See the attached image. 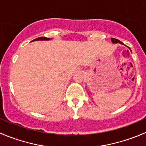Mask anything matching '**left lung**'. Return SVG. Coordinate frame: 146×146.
I'll return each instance as SVG.
<instances>
[{
	"mask_svg": "<svg viewBox=\"0 0 146 146\" xmlns=\"http://www.w3.org/2000/svg\"><path fill=\"white\" fill-rule=\"evenodd\" d=\"M111 41H112V43H120V44H122V45H124L123 43H122V42L121 41H120V40H118V39H115V38H111ZM124 46H125V45H124ZM129 49L130 50H131V48H129Z\"/></svg>",
	"mask_w": 146,
	"mask_h": 146,
	"instance_id": "1",
	"label": "left lung"
}]
</instances>
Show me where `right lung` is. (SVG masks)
Here are the masks:
<instances>
[{
    "label": "right lung",
    "mask_w": 146,
    "mask_h": 146,
    "mask_svg": "<svg viewBox=\"0 0 146 146\" xmlns=\"http://www.w3.org/2000/svg\"><path fill=\"white\" fill-rule=\"evenodd\" d=\"M51 38H47L46 37H40V38H38L36 39H34L33 40H32V41H36V40H50Z\"/></svg>",
    "instance_id": "obj_1"
}]
</instances>
